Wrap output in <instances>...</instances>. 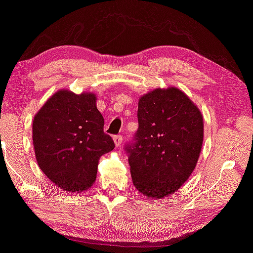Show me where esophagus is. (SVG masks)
Returning <instances> with one entry per match:
<instances>
[{
    "instance_id": "34e87169",
    "label": "esophagus",
    "mask_w": 253,
    "mask_h": 253,
    "mask_svg": "<svg viewBox=\"0 0 253 253\" xmlns=\"http://www.w3.org/2000/svg\"><path fill=\"white\" fill-rule=\"evenodd\" d=\"M114 142H115V145H116L117 147L121 146L122 142H123V136H121V135H115V136H114Z\"/></svg>"
}]
</instances>
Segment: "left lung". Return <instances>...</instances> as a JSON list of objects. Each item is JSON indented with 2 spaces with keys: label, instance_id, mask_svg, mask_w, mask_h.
Returning a JSON list of instances; mask_svg holds the SVG:
<instances>
[{
  "label": "left lung",
  "instance_id": "8db88e82",
  "mask_svg": "<svg viewBox=\"0 0 253 253\" xmlns=\"http://www.w3.org/2000/svg\"><path fill=\"white\" fill-rule=\"evenodd\" d=\"M138 129L127 141L134 186L149 198L177 191L198 162L204 140L203 115L174 87L155 89L138 103Z\"/></svg>",
  "mask_w": 253,
  "mask_h": 253
}]
</instances>
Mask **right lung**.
<instances>
[{
  "label": "right lung",
  "instance_id": "obj_1",
  "mask_svg": "<svg viewBox=\"0 0 253 253\" xmlns=\"http://www.w3.org/2000/svg\"><path fill=\"white\" fill-rule=\"evenodd\" d=\"M104 124L94 94L59 90L45 103L34 117L33 144L49 180L73 192L93 185L99 157L115 147Z\"/></svg>",
  "mask_w": 253,
  "mask_h": 253
}]
</instances>
